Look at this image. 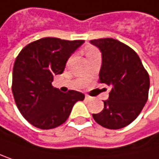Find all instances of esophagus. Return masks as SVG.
I'll use <instances>...</instances> for the list:
<instances>
[{
    "label": "esophagus",
    "mask_w": 159,
    "mask_h": 159,
    "mask_svg": "<svg viewBox=\"0 0 159 159\" xmlns=\"http://www.w3.org/2000/svg\"><path fill=\"white\" fill-rule=\"evenodd\" d=\"M85 99H86L87 101H89V100H91V97H90L89 95L86 94V95H85Z\"/></svg>",
    "instance_id": "1"
}]
</instances>
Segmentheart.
Returning a JSON list of instances; mask_svg holds the SVG:
<instances>
[{
	"label": "heart",
	"mask_w": 159,
	"mask_h": 159,
	"mask_svg": "<svg viewBox=\"0 0 159 159\" xmlns=\"http://www.w3.org/2000/svg\"><path fill=\"white\" fill-rule=\"evenodd\" d=\"M94 51H97L95 48H89L88 49H87V54H89V53H91V52H94Z\"/></svg>",
	"instance_id": "1"
}]
</instances>
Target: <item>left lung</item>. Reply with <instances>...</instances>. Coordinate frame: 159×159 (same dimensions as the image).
<instances>
[{"label":"left lung","instance_id":"1","mask_svg":"<svg viewBox=\"0 0 159 159\" xmlns=\"http://www.w3.org/2000/svg\"><path fill=\"white\" fill-rule=\"evenodd\" d=\"M102 52L99 83L111 87L101 112L93 114L102 127L118 130L131 124L148 100L150 77L137 53L123 43L103 38L91 40Z\"/></svg>","mask_w":159,"mask_h":159}]
</instances>
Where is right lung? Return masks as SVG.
I'll list each match as a JSON object with an SVG mask.
<instances>
[{
	"label": "right lung",
	"instance_id": "obj_1",
	"mask_svg": "<svg viewBox=\"0 0 159 159\" xmlns=\"http://www.w3.org/2000/svg\"><path fill=\"white\" fill-rule=\"evenodd\" d=\"M83 40L47 37L26 45L18 54L12 73V93L23 116L36 128L54 129L69 118L72 107L82 101V93H62L53 88V76L61 74L66 63Z\"/></svg>",
	"mask_w": 159,
	"mask_h": 159
}]
</instances>
